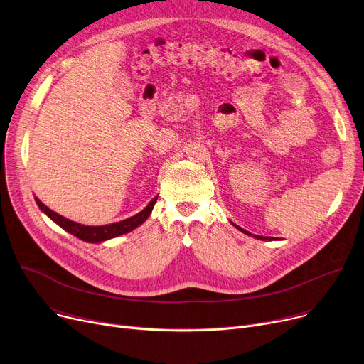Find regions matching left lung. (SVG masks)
I'll return each instance as SVG.
<instances>
[{
  "label": "left lung",
  "instance_id": "obj_1",
  "mask_svg": "<svg viewBox=\"0 0 364 364\" xmlns=\"http://www.w3.org/2000/svg\"><path fill=\"white\" fill-rule=\"evenodd\" d=\"M234 225H235V224H234ZM235 227H237V228H238V230H240V231H243V232H246V234H249V235H252V234H250V232H247V231H245V230H243V228H240V227H238V225H235ZM255 237H256V238H260V240H275V238H274V237H262V235H255Z\"/></svg>",
  "mask_w": 364,
  "mask_h": 364
}]
</instances>
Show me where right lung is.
Here are the masks:
<instances>
[{
    "instance_id": "1",
    "label": "right lung",
    "mask_w": 364,
    "mask_h": 364,
    "mask_svg": "<svg viewBox=\"0 0 364 364\" xmlns=\"http://www.w3.org/2000/svg\"><path fill=\"white\" fill-rule=\"evenodd\" d=\"M158 198H154L151 200V203L144 208L141 212H139L137 215L127 218L124 221H119L115 224H108V225H101V227H87V225H82L77 224L75 221H70L67 218L55 213L54 210H51L48 206H45L39 199H35L38 206L41 208V210H43L48 216L51 218L54 223H57L61 228H64L65 231H68L70 234L76 235L77 238L83 240V241H89V243H100V241L104 240H109L114 237H118L121 234H126L133 231L136 227H139L140 224H143L144 221L148 220V216L151 215L155 203H156Z\"/></svg>"
}]
</instances>
